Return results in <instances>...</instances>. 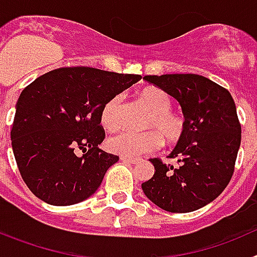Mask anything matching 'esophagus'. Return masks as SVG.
Wrapping results in <instances>:
<instances>
[{
	"mask_svg": "<svg viewBox=\"0 0 257 257\" xmlns=\"http://www.w3.org/2000/svg\"><path fill=\"white\" fill-rule=\"evenodd\" d=\"M121 161L122 162L131 163V165H136V163L139 162V160H138V158H128V157H121Z\"/></svg>",
	"mask_w": 257,
	"mask_h": 257,
	"instance_id": "34e87169",
	"label": "esophagus"
}]
</instances>
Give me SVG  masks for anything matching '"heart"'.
Listing matches in <instances>:
<instances>
[{
    "instance_id": "b5f03b06",
    "label": "heart",
    "mask_w": 257,
    "mask_h": 257,
    "mask_svg": "<svg viewBox=\"0 0 257 257\" xmlns=\"http://www.w3.org/2000/svg\"><path fill=\"white\" fill-rule=\"evenodd\" d=\"M140 101L151 110L145 133H123L108 140L109 151L122 157H140L160 149L163 139L167 144L180 142L185 133V119L179 112L172 110L170 95L162 88L147 86L138 92ZM100 122L108 131H117L122 126V96L115 95L104 104L100 112Z\"/></svg>"
}]
</instances>
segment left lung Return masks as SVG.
<instances>
[{
  "label": "left lung",
  "mask_w": 257,
  "mask_h": 257,
  "mask_svg": "<svg viewBox=\"0 0 257 257\" xmlns=\"http://www.w3.org/2000/svg\"><path fill=\"white\" fill-rule=\"evenodd\" d=\"M179 101L185 117V133L170 158H158L153 178L142 184L154 205L169 212H192L221 194L234 172L240 145V123L230 92L199 74L145 76Z\"/></svg>",
  "instance_id": "8db88e82"
}]
</instances>
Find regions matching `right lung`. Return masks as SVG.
<instances>
[{
  "label": "right lung",
  "instance_id": "obj_1",
  "mask_svg": "<svg viewBox=\"0 0 257 257\" xmlns=\"http://www.w3.org/2000/svg\"><path fill=\"white\" fill-rule=\"evenodd\" d=\"M140 79L139 74L69 67L47 72L23 90L11 145L23 180L36 197L69 206L96 192L118 161L97 147L105 138L101 108Z\"/></svg>",
  "mask_w": 257,
  "mask_h": 257
}]
</instances>
